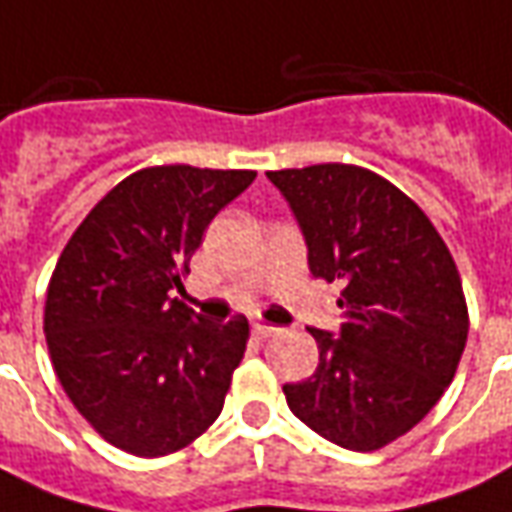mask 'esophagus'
<instances>
[{
    "label": "esophagus",
    "mask_w": 512,
    "mask_h": 512,
    "mask_svg": "<svg viewBox=\"0 0 512 512\" xmlns=\"http://www.w3.org/2000/svg\"><path fill=\"white\" fill-rule=\"evenodd\" d=\"M277 327H268V324H252V335L255 338H260V341H266V338H271V335H277Z\"/></svg>",
    "instance_id": "esophagus-1"
}]
</instances>
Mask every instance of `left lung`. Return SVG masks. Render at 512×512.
Instances as JSON below:
<instances>
[{"mask_svg":"<svg viewBox=\"0 0 512 512\" xmlns=\"http://www.w3.org/2000/svg\"><path fill=\"white\" fill-rule=\"evenodd\" d=\"M318 280L343 285L338 332L310 330L316 371L282 391L299 421L352 452L413 430L455 377L468 338L460 274L438 230L374 171L324 163L268 171Z\"/></svg>","mask_w":512,"mask_h":512,"instance_id":"8db88e82","label":"left lung"}]
</instances>
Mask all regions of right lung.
Returning a JSON list of instances; mask_svg holds the SVG:
<instances>
[{
	"label": "right lung",
	"instance_id": "obj_1",
	"mask_svg": "<svg viewBox=\"0 0 512 512\" xmlns=\"http://www.w3.org/2000/svg\"><path fill=\"white\" fill-rule=\"evenodd\" d=\"M255 171L155 166L85 216L46 291L57 380L107 443L171 455L219 418L246 352L244 316L210 324L174 296L207 224Z\"/></svg>",
	"mask_w": 512,
	"mask_h": 512
}]
</instances>
